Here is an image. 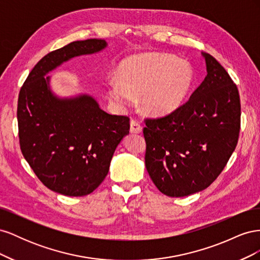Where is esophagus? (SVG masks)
Listing matches in <instances>:
<instances>
[{
	"label": "esophagus",
	"mask_w": 260,
	"mask_h": 260,
	"mask_svg": "<svg viewBox=\"0 0 260 260\" xmlns=\"http://www.w3.org/2000/svg\"><path fill=\"white\" fill-rule=\"evenodd\" d=\"M130 132L131 133H141L142 132V125L137 120L130 121Z\"/></svg>",
	"instance_id": "34e87169"
}]
</instances>
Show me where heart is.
<instances>
[{"mask_svg":"<svg viewBox=\"0 0 260 260\" xmlns=\"http://www.w3.org/2000/svg\"><path fill=\"white\" fill-rule=\"evenodd\" d=\"M118 79L108 83L109 96L120 107H128L141 96L144 112L166 116L183 104L193 83L190 62L174 55L143 53L133 55L118 68Z\"/></svg>","mask_w":260,"mask_h":260,"instance_id":"obj_1","label":"heart"}]
</instances>
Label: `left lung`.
Returning <instances> with one entry per match:
<instances>
[{
  "mask_svg": "<svg viewBox=\"0 0 260 260\" xmlns=\"http://www.w3.org/2000/svg\"><path fill=\"white\" fill-rule=\"evenodd\" d=\"M207 76L176 112L146 119L145 166L158 190L183 198L208 187L238 144L241 103L238 86L208 53Z\"/></svg>",
  "mask_w": 260,
  "mask_h": 260,
  "instance_id": "left-lung-1",
  "label": "left lung"
}]
</instances>
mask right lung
Wrapping results in <instances>:
<instances>
[{"label": "right lung", "instance_id": "obj_1", "mask_svg": "<svg viewBox=\"0 0 260 260\" xmlns=\"http://www.w3.org/2000/svg\"><path fill=\"white\" fill-rule=\"evenodd\" d=\"M106 46L105 40L88 39L46 54L19 92L21 153L46 187L66 196L88 195L103 182L130 123L127 116L104 112L88 94L58 98L50 88L51 77L45 76L62 62Z\"/></svg>", "mask_w": 260, "mask_h": 260}]
</instances>
